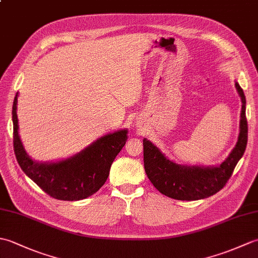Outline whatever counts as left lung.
<instances>
[{"instance_id":"left-lung-1","label":"left lung","mask_w":258,"mask_h":258,"mask_svg":"<svg viewBox=\"0 0 258 258\" xmlns=\"http://www.w3.org/2000/svg\"><path fill=\"white\" fill-rule=\"evenodd\" d=\"M242 100L239 136L231 154L218 166H185L169 161L147 139L144 145V168L147 177L162 194L178 201H196L220 191L232 176L247 145L248 126L246 119V100L239 84L235 83Z\"/></svg>"}]
</instances>
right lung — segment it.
<instances>
[{"instance_id":"1","label":"right lung","mask_w":258,"mask_h":258,"mask_svg":"<svg viewBox=\"0 0 258 258\" xmlns=\"http://www.w3.org/2000/svg\"><path fill=\"white\" fill-rule=\"evenodd\" d=\"M18 94L12 107L14 153L27 176L53 199L80 201L93 195L106 182L115 157L127 140V130L104 135L74 156L56 163H38L26 154L19 136Z\"/></svg>"}]
</instances>
